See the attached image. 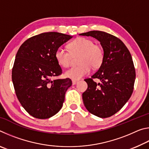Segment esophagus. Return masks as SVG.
<instances>
[{
	"label": "esophagus",
	"mask_w": 149,
	"mask_h": 149,
	"mask_svg": "<svg viewBox=\"0 0 149 149\" xmlns=\"http://www.w3.org/2000/svg\"><path fill=\"white\" fill-rule=\"evenodd\" d=\"M77 82H78L77 80H74V79L72 80V84H73V85H75V84H77Z\"/></svg>",
	"instance_id": "obj_1"
}]
</instances>
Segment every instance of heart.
I'll return each mask as SVG.
<instances>
[{
    "mask_svg": "<svg viewBox=\"0 0 149 149\" xmlns=\"http://www.w3.org/2000/svg\"><path fill=\"white\" fill-rule=\"evenodd\" d=\"M70 51L62 48H58L55 52V59L60 65L68 68L71 65L72 55L80 54L79 58V65L73 67L65 72V75L74 80L79 79L89 74L91 70L98 69L101 66L104 59V52L102 48L95 45L93 40L79 37L68 45Z\"/></svg>",
    "mask_w": 149,
    "mask_h": 149,
    "instance_id": "heart-1",
    "label": "heart"
}]
</instances>
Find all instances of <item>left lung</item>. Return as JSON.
Masks as SVG:
<instances>
[{"label": "left lung", "mask_w": 149, "mask_h": 149, "mask_svg": "<svg viewBox=\"0 0 149 149\" xmlns=\"http://www.w3.org/2000/svg\"><path fill=\"white\" fill-rule=\"evenodd\" d=\"M97 39L104 52L103 64L91 78L85 79L87 89L82 97L92 114L105 118L118 112L132 95L135 70L132 57L124 43L114 35L100 31L79 34ZM99 79L97 84L93 79Z\"/></svg>", "instance_id": "1"}]
</instances>
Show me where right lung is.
<instances>
[{
    "label": "right lung",
    "instance_id": "right-lung-1",
    "mask_svg": "<svg viewBox=\"0 0 149 149\" xmlns=\"http://www.w3.org/2000/svg\"><path fill=\"white\" fill-rule=\"evenodd\" d=\"M72 38L58 32L42 33L26 40L17 50L12 82L20 104L33 117L47 119L62 107L72 83L69 78L52 80L62 73L54 54Z\"/></svg>",
    "mask_w": 149,
    "mask_h": 149
}]
</instances>
